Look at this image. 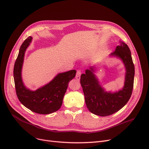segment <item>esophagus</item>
I'll use <instances>...</instances> for the list:
<instances>
[{"mask_svg": "<svg viewBox=\"0 0 149 149\" xmlns=\"http://www.w3.org/2000/svg\"><path fill=\"white\" fill-rule=\"evenodd\" d=\"M81 74V71H80V70H78V71H77V74H76V76H75V78L77 79V80H78V81L80 80Z\"/></svg>", "mask_w": 149, "mask_h": 149, "instance_id": "34e87169", "label": "esophagus"}]
</instances>
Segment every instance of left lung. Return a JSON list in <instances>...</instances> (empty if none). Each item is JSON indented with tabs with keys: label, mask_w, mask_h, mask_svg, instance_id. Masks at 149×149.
<instances>
[{
	"label": "left lung",
	"mask_w": 149,
	"mask_h": 149,
	"mask_svg": "<svg viewBox=\"0 0 149 149\" xmlns=\"http://www.w3.org/2000/svg\"><path fill=\"white\" fill-rule=\"evenodd\" d=\"M120 43V45H117L110 56L119 58L125 65V80L122 89L113 93L105 91L94 74L95 66H91L90 69H86L85 74L81 75L80 83L86 106L94 114L100 116L111 115L123 108L131 96L135 75L134 65L130 48L125 43Z\"/></svg>",
	"instance_id": "1"
}]
</instances>
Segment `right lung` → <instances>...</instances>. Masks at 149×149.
Returning a JSON list of instances; mask_svg holds the SVG:
<instances>
[{"label":"right lung","mask_w":149,"mask_h":149,"mask_svg":"<svg viewBox=\"0 0 149 149\" xmlns=\"http://www.w3.org/2000/svg\"><path fill=\"white\" fill-rule=\"evenodd\" d=\"M29 36L19 49L14 68V78L17 97L20 102L33 112L48 114L57 111L62 105L68 83L75 77L76 71L71 70L58 74L53 80L35 91H31L24 84L22 77V66L27 48L32 42Z\"/></svg>","instance_id":"add662e5"}]
</instances>
